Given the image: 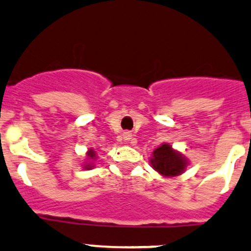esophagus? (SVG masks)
Returning a JSON list of instances; mask_svg holds the SVG:
<instances>
[{"label": "esophagus", "mask_w": 251, "mask_h": 251, "mask_svg": "<svg viewBox=\"0 0 251 251\" xmlns=\"http://www.w3.org/2000/svg\"><path fill=\"white\" fill-rule=\"evenodd\" d=\"M131 138H132V133H130V132H125V133H124V140H125L126 142L130 141Z\"/></svg>", "instance_id": "34e87169"}]
</instances>
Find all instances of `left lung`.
<instances>
[{"label":"left lung","mask_w":251,"mask_h":251,"mask_svg":"<svg viewBox=\"0 0 251 251\" xmlns=\"http://www.w3.org/2000/svg\"><path fill=\"white\" fill-rule=\"evenodd\" d=\"M151 166L163 177H176L186 171L189 160L169 143H161L149 158Z\"/></svg>","instance_id":"8db88e82"}]
</instances>
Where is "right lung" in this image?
I'll return each mask as SVG.
<instances>
[{
  "label": "right lung",
  "mask_w": 251,
  "mask_h": 251,
  "mask_svg": "<svg viewBox=\"0 0 251 251\" xmlns=\"http://www.w3.org/2000/svg\"><path fill=\"white\" fill-rule=\"evenodd\" d=\"M97 151L93 148H88L85 154V159H83L82 164H81L83 170H91V169L96 168V160H97Z\"/></svg>",
  "instance_id": "add662e5"
}]
</instances>
